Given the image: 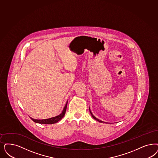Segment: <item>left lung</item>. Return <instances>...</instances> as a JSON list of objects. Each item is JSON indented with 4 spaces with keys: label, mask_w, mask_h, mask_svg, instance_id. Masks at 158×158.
<instances>
[{
    "label": "left lung",
    "mask_w": 158,
    "mask_h": 158,
    "mask_svg": "<svg viewBox=\"0 0 158 158\" xmlns=\"http://www.w3.org/2000/svg\"><path fill=\"white\" fill-rule=\"evenodd\" d=\"M89 111H90V114L92 115V116L93 118L94 119V120H97V121H98V122H100V123H104L103 121H101V120H98V119L96 117H95L93 115L92 113V112H91V111H90V109H89Z\"/></svg>",
    "instance_id": "1"
}]
</instances>
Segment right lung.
Masks as SVG:
<instances>
[{"mask_svg":"<svg viewBox=\"0 0 158 158\" xmlns=\"http://www.w3.org/2000/svg\"><path fill=\"white\" fill-rule=\"evenodd\" d=\"M67 104H68V102H66L65 106L64 107V108L63 109L62 113L60 114V115L54 117H52L50 118H48V119H44V120H37V119H34L33 118L30 117L31 119L33 120L34 122L36 123H38V124H55L57 122H58L60 120H61L64 116L65 115V114L66 110V107H67Z\"/></svg>","mask_w":158,"mask_h":158,"instance_id":"add662e5","label":"right lung"}]
</instances>
